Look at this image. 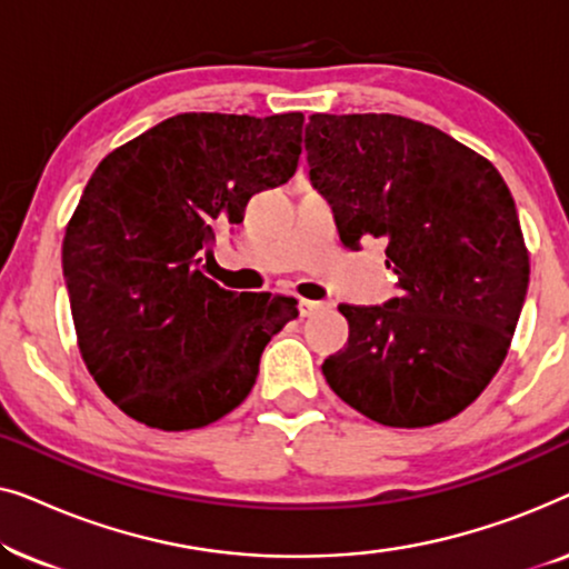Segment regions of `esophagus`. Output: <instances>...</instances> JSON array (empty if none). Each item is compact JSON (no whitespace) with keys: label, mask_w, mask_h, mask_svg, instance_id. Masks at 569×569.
Instances as JSON below:
<instances>
[{"label":"esophagus","mask_w":569,"mask_h":569,"mask_svg":"<svg viewBox=\"0 0 569 569\" xmlns=\"http://www.w3.org/2000/svg\"><path fill=\"white\" fill-rule=\"evenodd\" d=\"M300 316L302 318H310L316 313H321V310H326V302H318V300H300Z\"/></svg>","instance_id":"obj_1"}]
</instances>
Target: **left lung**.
<instances>
[{
	"instance_id": "8db88e82",
	"label": "left lung",
	"mask_w": 569,
	"mask_h": 569,
	"mask_svg": "<svg viewBox=\"0 0 569 569\" xmlns=\"http://www.w3.org/2000/svg\"><path fill=\"white\" fill-rule=\"evenodd\" d=\"M306 150L341 243L383 238L399 277L386 306H339L349 341L323 362L326 383L388 427L461 415L500 370L528 290L508 183L446 131L393 113H313Z\"/></svg>"
}]
</instances>
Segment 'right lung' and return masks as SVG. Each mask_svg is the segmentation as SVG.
Wrapping results in <instances>:
<instances>
[{"label":"right lung","mask_w":569,"mask_h":569,"mask_svg":"<svg viewBox=\"0 0 569 569\" xmlns=\"http://www.w3.org/2000/svg\"><path fill=\"white\" fill-rule=\"evenodd\" d=\"M302 113H178L106 154L67 224L61 267L77 345L108 399L158 430L243 403L298 300L201 274L248 199L295 176Z\"/></svg>","instance_id":"right-lung-1"}]
</instances>
